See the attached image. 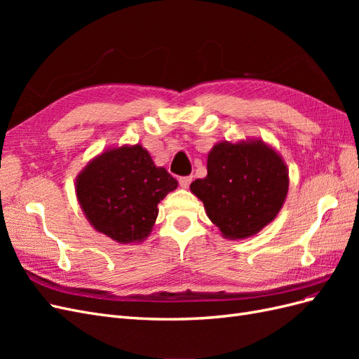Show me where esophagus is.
I'll return each mask as SVG.
<instances>
[{
	"label": "esophagus",
	"mask_w": 359,
	"mask_h": 359,
	"mask_svg": "<svg viewBox=\"0 0 359 359\" xmlns=\"http://www.w3.org/2000/svg\"><path fill=\"white\" fill-rule=\"evenodd\" d=\"M190 182H191V177H181V178H180V186H181L182 189H189Z\"/></svg>",
	"instance_id": "esophagus-1"
}]
</instances>
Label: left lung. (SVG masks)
Segmentation results:
<instances>
[{"instance_id": "8db88e82", "label": "left lung", "mask_w": 359, "mask_h": 359, "mask_svg": "<svg viewBox=\"0 0 359 359\" xmlns=\"http://www.w3.org/2000/svg\"><path fill=\"white\" fill-rule=\"evenodd\" d=\"M208 175L190 184L208 219L229 240H244L273 222L289 190V169L262 139L219 142L206 158Z\"/></svg>"}]
</instances>
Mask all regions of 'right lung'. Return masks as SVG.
Masks as SVG:
<instances>
[{
  "label": "right lung",
  "mask_w": 359,
  "mask_h": 359,
  "mask_svg": "<svg viewBox=\"0 0 359 359\" xmlns=\"http://www.w3.org/2000/svg\"><path fill=\"white\" fill-rule=\"evenodd\" d=\"M177 187L178 181L139 144L107 148L76 177V198L86 220L119 244L145 241L158 202Z\"/></svg>",
  "instance_id": "1"
}]
</instances>
